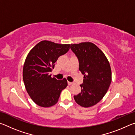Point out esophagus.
I'll return each instance as SVG.
<instances>
[{
	"label": "esophagus",
	"mask_w": 135,
	"mask_h": 135,
	"mask_svg": "<svg viewBox=\"0 0 135 135\" xmlns=\"http://www.w3.org/2000/svg\"><path fill=\"white\" fill-rule=\"evenodd\" d=\"M73 83H72V82H70V81H68V85H71V84H73Z\"/></svg>",
	"instance_id": "1"
}]
</instances>
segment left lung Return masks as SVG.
Segmentation results:
<instances>
[{"instance_id":"obj_1","label":"left lung","mask_w":135,"mask_h":135,"mask_svg":"<svg viewBox=\"0 0 135 135\" xmlns=\"http://www.w3.org/2000/svg\"><path fill=\"white\" fill-rule=\"evenodd\" d=\"M70 48L78 58L79 70L84 75L81 92L74 96L75 101L85 108L95 105L103 98L110 86V65L101 50L92 43L71 44Z\"/></svg>"}]
</instances>
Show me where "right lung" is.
Listing matches in <instances>:
<instances>
[{
  "mask_svg": "<svg viewBox=\"0 0 135 135\" xmlns=\"http://www.w3.org/2000/svg\"><path fill=\"white\" fill-rule=\"evenodd\" d=\"M70 46L43 40L27 55L22 71L23 81L28 94L38 106L54 105L61 92L67 86L66 79L58 80L52 78L50 73L59 57L68 51Z\"/></svg>",
  "mask_w": 135,
  "mask_h": 135,
  "instance_id": "1",
  "label": "right lung"
}]
</instances>
